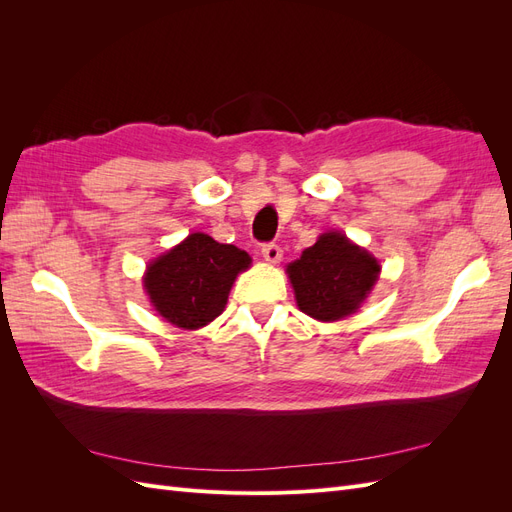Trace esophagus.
<instances>
[{
	"label": "esophagus",
	"mask_w": 512,
	"mask_h": 512,
	"mask_svg": "<svg viewBox=\"0 0 512 512\" xmlns=\"http://www.w3.org/2000/svg\"><path fill=\"white\" fill-rule=\"evenodd\" d=\"M262 256H265V260L271 262V265H275V262L282 260V247L275 245V243L262 245Z\"/></svg>",
	"instance_id": "34e87169"
}]
</instances>
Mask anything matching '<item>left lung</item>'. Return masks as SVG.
<instances>
[{
	"instance_id": "1",
	"label": "left lung",
	"mask_w": 512,
	"mask_h": 512,
	"mask_svg": "<svg viewBox=\"0 0 512 512\" xmlns=\"http://www.w3.org/2000/svg\"><path fill=\"white\" fill-rule=\"evenodd\" d=\"M303 314L322 322L342 320L367 299L380 277V262L337 230L324 232L286 267Z\"/></svg>"
}]
</instances>
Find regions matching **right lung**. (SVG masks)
I'll return each instance as SVG.
<instances>
[{
	"mask_svg": "<svg viewBox=\"0 0 512 512\" xmlns=\"http://www.w3.org/2000/svg\"><path fill=\"white\" fill-rule=\"evenodd\" d=\"M250 265V254L239 247L192 232L149 262L143 286L164 320L196 331L224 312L232 284Z\"/></svg>",
	"mask_w": 512,
	"mask_h": 512,
	"instance_id": "1",
	"label": "right lung"
}]
</instances>
